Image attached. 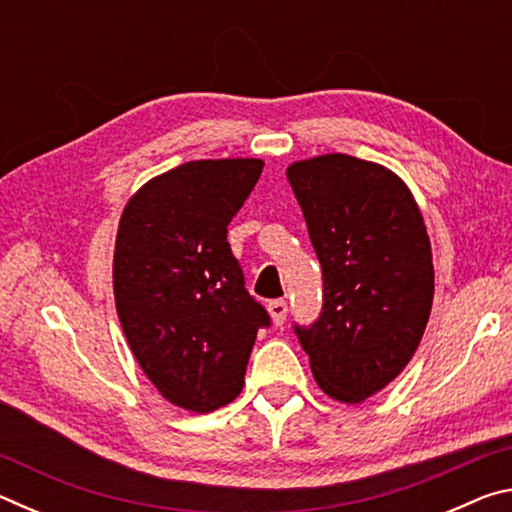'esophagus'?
<instances>
[{"label": "esophagus", "mask_w": 512, "mask_h": 512, "mask_svg": "<svg viewBox=\"0 0 512 512\" xmlns=\"http://www.w3.org/2000/svg\"><path fill=\"white\" fill-rule=\"evenodd\" d=\"M287 311H289V307H287V302H284V300L268 302V314H271V320L275 325H282L284 320H287Z\"/></svg>", "instance_id": "obj_1"}]
</instances>
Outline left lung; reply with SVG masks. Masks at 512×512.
Wrapping results in <instances>:
<instances>
[{"mask_svg": "<svg viewBox=\"0 0 512 512\" xmlns=\"http://www.w3.org/2000/svg\"><path fill=\"white\" fill-rule=\"evenodd\" d=\"M287 178L323 268V311L296 334L316 384L359 404L400 375L429 323L427 225L384 164L327 153L289 164Z\"/></svg>", "mask_w": 512, "mask_h": 512, "instance_id": "1", "label": "left lung"}]
</instances>
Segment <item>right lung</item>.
<instances>
[{"label":"right lung","mask_w":512,"mask_h":512,"mask_svg":"<svg viewBox=\"0 0 512 512\" xmlns=\"http://www.w3.org/2000/svg\"><path fill=\"white\" fill-rule=\"evenodd\" d=\"M257 158L194 160L151 178L119 219L112 289L121 329L164 400L210 413L244 388L257 329L228 225L253 192Z\"/></svg>","instance_id":"obj_1"}]
</instances>
